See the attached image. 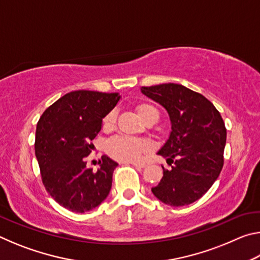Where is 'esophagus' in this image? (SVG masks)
I'll return each mask as SVG.
<instances>
[{
  "label": "esophagus",
  "instance_id": "1",
  "mask_svg": "<svg viewBox=\"0 0 260 260\" xmlns=\"http://www.w3.org/2000/svg\"><path fill=\"white\" fill-rule=\"evenodd\" d=\"M132 165H134L136 167H140V169H143V167L147 166L146 162H143V161H133V162H132Z\"/></svg>",
  "mask_w": 260,
  "mask_h": 260
}]
</instances>
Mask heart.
I'll use <instances>...</instances> for the list:
<instances>
[{
  "instance_id": "b5f03b06",
  "label": "heart",
  "mask_w": 260,
  "mask_h": 260,
  "mask_svg": "<svg viewBox=\"0 0 260 260\" xmlns=\"http://www.w3.org/2000/svg\"><path fill=\"white\" fill-rule=\"evenodd\" d=\"M136 111L139 116L142 118L143 121H157L159 113L153 105L149 103H139L136 104ZM117 121V111L112 110L110 111L103 119V129L111 131ZM149 149L148 142L143 140H138L128 136H118L110 141L108 144L109 155L114 159L120 161H132L146 152Z\"/></svg>"
}]
</instances>
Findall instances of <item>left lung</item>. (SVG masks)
I'll use <instances>...</instances> for the list:
<instances>
[{"label": "left lung", "mask_w": 260, "mask_h": 260, "mask_svg": "<svg viewBox=\"0 0 260 260\" xmlns=\"http://www.w3.org/2000/svg\"><path fill=\"white\" fill-rule=\"evenodd\" d=\"M141 91L165 108L172 128L157 152L172 169L162 167L160 182L151 191L167 205L191 204L209 190L221 172L225 122L208 99L182 85L161 83L141 87Z\"/></svg>", "instance_id": "obj_1"}]
</instances>
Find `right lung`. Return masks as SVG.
<instances>
[{
    "label": "right lung",
    "instance_id": "1",
    "mask_svg": "<svg viewBox=\"0 0 260 260\" xmlns=\"http://www.w3.org/2000/svg\"><path fill=\"white\" fill-rule=\"evenodd\" d=\"M118 93L76 90L51 104L38 121L35 156L42 182L59 205L83 213L107 199L112 174L118 164L102 157L100 169L86 167V157L95 148L91 143L102 120L119 102Z\"/></svg>",
    "mask_w": 260,
    "mask_h": 260
}]
</instances>
